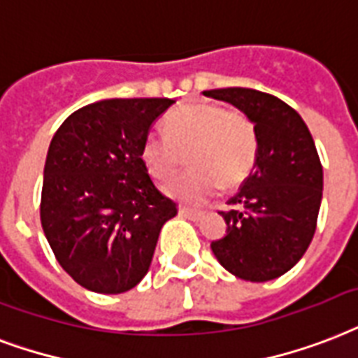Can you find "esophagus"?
I'll use <instances>...</instances> for the list:
<instances>
[{"label":"esophagus","mask_w":358,"mask_h":358,"mask_svg":"<svg viewBox=\"0 0 358 358\" xmlns=\"http://www.w3.org/2000/svg\"><path fill=\"white\" fill-rule=\"evenodd\" d=\"M179 215L185 218H188V220H201L203 218V213H199V210H194V209H188V207H179Z\"/></svg>","instance_id":"1"}]
</instances>
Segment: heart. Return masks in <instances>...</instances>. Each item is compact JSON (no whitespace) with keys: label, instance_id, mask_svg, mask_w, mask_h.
<instances>
[{"label":"heart","instance_id":"obj_1","mask_svg":"<svg viewBox=\"0 0 358 358\" xmlns=\"http://www.w3.org/2000/svg\"><path fill=\"white\" fill-rule=\"evenodd\" d=\"M166 134L145 136L141 162L149 176L164 181L188 153L192 170L166 185V194L182 203H203L218 188L245 181L256 164L257 132L252 119L239 110H224L210 102H188L164 119Z\"/></svg>","mask_w":358,"mask_h":358}]
</instances>
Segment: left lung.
I'll return each instance as SVG.
<instances>
[{
    "instance_id": "1",
    "label": "left lung",
    "mask_w": 358,
    "mask_h": 358,
    "mask_svg": "<svg viewBox=\"0 0 358 358\" xmlns=\"http://www.w3.org/2000/svg\"><path fill=\"white\" fill-rule=\"evenodd\" d=\"M252 119L257 157L250 176L222 213L226 237L210 250L226 271L268 282L295 267L308 250L323 198V168L308 127L276 96L246 87L203 91Z\"/></svg>"
}]
</instances>
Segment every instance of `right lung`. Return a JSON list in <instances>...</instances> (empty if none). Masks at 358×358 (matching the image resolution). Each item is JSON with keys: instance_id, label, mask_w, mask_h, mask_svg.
<instances>
[{"instance_id": "1", "label": "right lung", "mask_w": 358, "mask_h": 358, "mask_svg": "<svg viewBox=\"0 0 358 358\" xmlns=\"http://www.w3.org/2000/svg\"><path fill=\"white\" fill-rule=\"evenodd\" d=\"M171 99H110L80 108L50 141L41 224L82 287L124 293L148 274L160 229L177 215L141 162V143Z\"/></svg>"}]
</instances>
